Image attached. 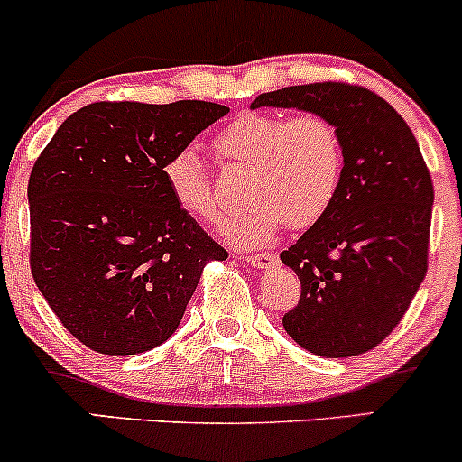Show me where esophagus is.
Here are the masks:
<instances>
[{
	"label": "esophagus",
	"instance_id": "1",
	"mask_svg": "<svg viewBox=\"0 0 462 462\" xmlns=\"http://www.w3.org/2000/svg\"><path fill=\"white\" fill-rule=\"evenodd\" d=\"M240 258L246 260L249 264L258 266V269H269V266L275 263V255L269 254V251H263V254H246L240 255Z\"/></svg>",
	"mask_w": 462,
	"mask_h": 462
}]
</instances>
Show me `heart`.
<instances>
[{"label": "heart", "mask_w": 462, "mask_h": 462, "mask_svg": "<svg viewBox=\"0 0 462 462\" xmlns=\"http://www.w3.org/2000/svg\"><path fill=\"white\" fill-rule=\"evenodd\" d=\"M213 146L225 162L249 164V202L225 225V236L240 245L271 240L284 225L296 231L318 225L340 193L345 146L322 113H242L217 133ZM162 175L175 207L199 225L220 222L222 202L193 146L175 151Z\"/></svg>", "instance_id": "1"}]
</instances>
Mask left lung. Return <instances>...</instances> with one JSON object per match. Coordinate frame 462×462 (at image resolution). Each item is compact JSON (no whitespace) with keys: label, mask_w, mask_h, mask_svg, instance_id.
Instances as JSON below:
<instances>
[{"label":"left lung","mask_w":462,"mask_h":462,"mask_svg":"<svg viewBox=\"0 0 462 462\" xmlns=\"http://www.w3.org/2000/svg\"><path fill=\"white\" fill-rule=\"evenodd\" d=\"M260 106L322 113L345 146L334 207L280 254L302 284L284 331L325 358L372 351L402 320L430 263L434 184L416 137L392 104L356 84L271 90L251 104Z\"/></svg>","instance_id":"8db88e82"}]
</instances>
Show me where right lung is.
Segmentation results:
<instances>
[{
    "label": "right lung",
    "instance_id": "obj_1",
    "mask_svg": "<svg viewBox=\"0 0 462 462\" xmlns=\"http://www.w3.org/2000/svg\"><path fill=\"white\" fill-rule=\"evenodd\" d=\"M222 104L95 102L57 128L28 180L31 273L61 325L97 354L169 340L225 246L175 207L164 162Z\"/></svg>",
    "mask_w": 462,
    "mask_h": 462
}]
</instances>
